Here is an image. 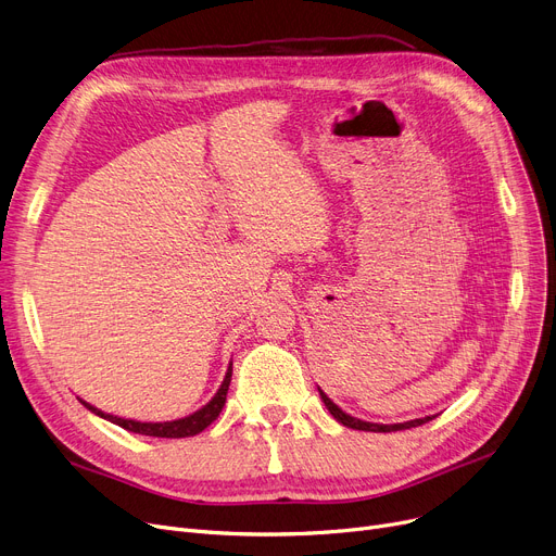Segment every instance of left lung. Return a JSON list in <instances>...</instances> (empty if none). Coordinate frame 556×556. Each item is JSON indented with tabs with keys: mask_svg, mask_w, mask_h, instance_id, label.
I'll use <instances>...</instances> for the list:
<instances>
[{
	"mask_svg": "<svg viewBox=\"0 0 556 556\" xmlns=\"http://www.w3.org/2000/svg\"><path fill=\"white\" fill-rule=\"evenodd\" d=\"M319 396H323V401H325V405H327V410L333 415V419L336 421H340L342 426H346V428H354V430H369V432H394V430H405V428H417V426H421V424H426V421H430L432 417H424V419H415V421H405V424H392V426H388V424H369V421H361V419H356V417H352V415H346V413H342L340 407L323 392L319 390Z\"/></svg>",
	"mask_w": 556,
	"mask_h": 556,
	"instance_id": "left-lung-1",
	"label": "left lung"
}]
</instances>
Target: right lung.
<instances>
[{
  "mask_svg": "<svg viewBox=\"0 0 556 556\" xmlns=\"http://www.w3.org/2000/svg\"><path fill=\"white\" fill-rule=\"evenodd\" d=\"M229 381H231V365H229V369H227V374H225L223 386L218 388L216 396H214L207 405H202L198 413H193V415H189V417H185V419L164 421V424H141V421H132V419L112 417V415H105V413L97 410V407L90 405V403L83 401V405L87 407V410H92L94 415H99V417H103V419H108V421H112V424H116V426H122V428H126V430H130V432L149 434V437H168V440H180V437H191V434L202 432L212 421H216V417L220 415L223 405H225V399H227Z\"/></svg>",
  "mask_w": 556,
  "mask_h": 556,
  "instance_id": "obj_1",
  "label": "right lung"
}]
</instances>
